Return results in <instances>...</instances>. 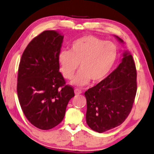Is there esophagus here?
<instances>
[{
  "label": "esophagus",
  "mask_w": 154,
  "mask_h": 154,
  "mask_svg": "<svg viewBox=\"0 0 154 154\" xmlns=\"http://www.w3.org/2000/svg\"><path fill=\"white\" fill-rule=\"evenodd\" d=\"M75 94H76V95H77V94H82V91L81 90H79V89H75Z\"/></svg>",
  "instance_id": "obj_1"
}]
</instances>
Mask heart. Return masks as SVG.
<instances>
[{
    "instance_id": "1",
    "label": "heart",
    "mask_w": 154,
    "mask_h": 154,
    "mask_svg": "<svg viewBox=\"0 0 154 154\" xmlns=\"http://www.w3.org/2000/svg\"><path fill=\"white\" fill-rule=\"evenodd\" d=\"M117 48L112 42L93 35H84L72 42L69 50H62L57 62L62 75L70 79L78 66L81 68L70 84L85 86L91 80L99 83L106 79L115 64Z\"/></svg>"
}]
</instances>
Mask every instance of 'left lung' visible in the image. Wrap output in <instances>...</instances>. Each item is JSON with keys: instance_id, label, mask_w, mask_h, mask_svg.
<instances>
[{"instance_id": "8db88e82", "label": "left lung", "mask_w": 154, "mask_h": 154, "mask_svg": "<svg viewBox=\"0 0 154 154\" xmlns=\"http://www.w3.org/2000/svg\"><path fill=\"white\" fill-rule=\"evenodd\" d=\"M114 37L123 45V40ZM136 89L135 64L130 53L125 50L118 67L103 81L85 92L88 125L99 133L120 125L132 108Z\"/></svg>"}]
</instances>
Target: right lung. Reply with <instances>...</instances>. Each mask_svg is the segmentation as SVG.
<instances>
[{
	"label": "right lung",
	"instance_id": "1",
	"mask_svg": "<svg viewBox=\"0 0 154 154\" xmlns=\"http://www.w3.org/2000/svg\"><path fill=\"white\" fill-rule=\"evenodd\" d=\"M64 35L57 31H45L33 38L22 55L17 92L28 121L48 130L62 121L74 90L60 70L57 56Z\"/></svg>",
	"mask_w": 154,
	"mask_h": 154
}]
</instances>
